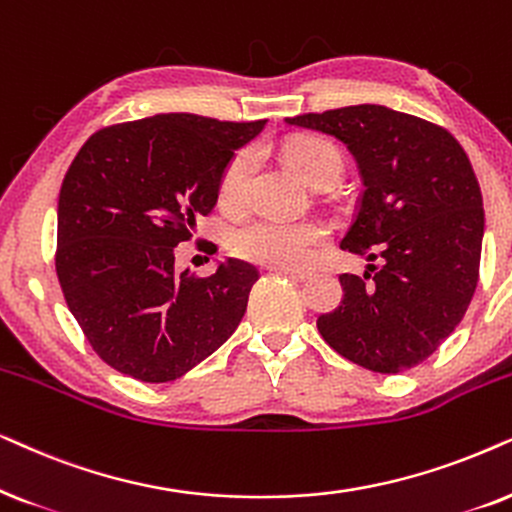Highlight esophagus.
Instances as JSON below:
<instances>
[{
	"label": "esophagus",
	"instance_id": "1",
	"mask_svg": "<svg viewBox=\"0 0 512 512\" xmlns=\"http://www.w3.org/2000/svg\"><path fill=\"white\" fill-rule=\"evenodd\" d=\"M274 271H281L283 276H290L292 281H306V278H311L309 269H274Z\"/></svg>",
	"mask_w": 512,
	"mask_h": 512
}]
</instances>
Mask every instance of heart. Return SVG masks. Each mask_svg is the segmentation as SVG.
<instances>
[{
    "label": "heart",
    "mask_w": 512,
    "mask_h": 512,
    "mask_svg": "<svg viewBox=\"0 0 512 512\" xmlns=\"http://www.w3.org/2000/svg\"><path fill=\"white\" fill-rule=\"evenodd\" d=\"M299 175L313 187H330L344 173L342 152L320 138H295L283 147ZM255 149H243L229 161L220 180V203L229 210H241L248 203L252 175H255ZM330 229L318 220H281L260 217L234 234L231 248L243 260L271 269H299L313 260L320 245H325Z\"/></svg>",
    "instance_id": "heart-1"
}]
</instances>
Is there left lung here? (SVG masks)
I'll return each instance as SVG.
<instances>
[{
  "mask_svg": "<svg viewBox=\"0 0 512 512\" xmlns=\"http://www.w3.org/2000/svg\"><path fill=\"white\" fill-rule=\"evenodd\" d=\"M332 135L356 156L363 194L342 250L374 274H342L344 299L318 332L351 363L412 370L461 323L480 276L485 210L478 177L447 128L381 105L285 119Z\"/></svg>",
  "mask_w": 512,
  "mask_h": 512,
  "instance_id": "8db88e82",
  "label": "left lung"
}]
</instances>
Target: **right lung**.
<instances>
[{"mask_svg": "<svg viewBox=\"0 0 512 512\" xmlns=\"http://www.w3.org/2000/svg\"><path fill=\"white\" fill-rule=\"evenodd\" d=\"M264 126L156 114L100 128L74 156L58 199L56 274L91 349L117 372L173 381L234 335L260 271L227 260L210 276L177 274L175 248Z\"/></svg>", "mask_w": 512, "mask_h": 512, "instance_id": "right-lung-1", "label": "right lung"}]
</instances>
